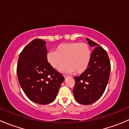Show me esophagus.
<instances>
[{
	"label": "esophagus",
	"instance_id": "1",
	"mask_svg": "<svg viewBox=\"0 0 129 129\" xmlns=\"http://www.w3.org/2000/svg\"><path fill=\"white\" fill-rule=\"evenodd\" d=\"M63 76H64L65 78H67V77H68L69 75H63Z\"/></svg>",
	"mask_w": 129,
	"mask_h": 129
}]
</instances>
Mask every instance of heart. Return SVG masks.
<instances>
[{"label":"heart","mask_w":129,"mask_h":129,"mask_svg":"<svg viewBox=\"0 0 129 129\" xmlns=\"http://www.w3.org/2000/svg\"><path fill=\"white\" fill-rule=\"evenodd\" d=\"M92 58V50L85 42L63 43L55 48V51L47 54L48 63L54 69L58 70L62 65L63 72L82 74L87 69Z\"/></svg>","instance_id":"obj_1"}]
</instances>
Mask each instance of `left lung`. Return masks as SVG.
<instances>
[{
  "instance_id": "1",
  "label": "left lung",
  "mask_w": 129,
  "mask_h": 129,
  "mask_svg": "<svg viewBox=\"0 0 129 129\" xmlns=\"http://www.w3.org/2000/svg\"><path fill=\"white\" fill-rule=\"evenodd\" d=\"M87 40L95 49L87 69L79 76L74 77L75 84L73 89L75 100L83 105H90L101 98L106 89L111 69L106 50L95 42Z\"/></svg>"
}]
</instances>
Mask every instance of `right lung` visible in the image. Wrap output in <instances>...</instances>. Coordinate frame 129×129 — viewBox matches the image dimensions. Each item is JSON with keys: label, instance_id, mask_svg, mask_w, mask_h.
Masks as SVG:
<instances>
[{"label": "right lung", "instance_id": "obj_1", "mask_svg": "<svg viewBox=\"0 0 129 129\" xmlns=\"http://www.w3.org/2000/svg\"><path fill=\"white\" fill-rule=\"evenodd\" d=\"M45 44L38 39L30 42L20 52L17 66L18 80L25 94L32 102L42 105L55 100L65 79L48 63Z\"/></svg>", "mask_w": 129, "mask_h": 129}]
</instances>
